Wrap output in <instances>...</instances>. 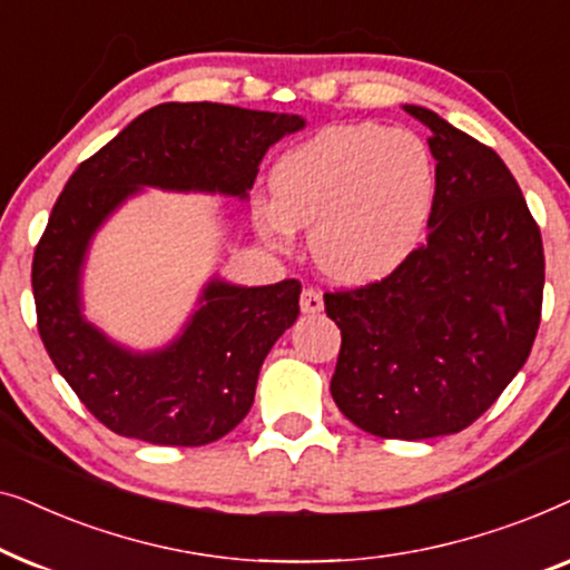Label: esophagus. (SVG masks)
Instances as JSON below:
<instances>
[{
    "label": "esophagus",
    "mask_w": 570,
    "mask_h": 570,
    "mask_svg": "<svg viewBox=\"0 0 570 570\" xmlns=\"http://www.w3.org/2000/svg\"><path fill=\"white\" fill-rule=\"evenodd\" d=\"M324 308V298L316 287H303L301 293V311L303 314H318Z\"/></svg>",
    "instance_id": "esophagus-1"
}]
</instances>
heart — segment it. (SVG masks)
Returning <instances> with one entry per match:
<instances>
[{
    "mask_svg": "<svg viewBox=\"0 0 570 570\" xmlns=\"http://www.w3.org/2000/svg\"><path fill=\"white\" fill-rule=\"evenodd\" d=\"M435 202L423 139L379 124H342L295 145L272 170V197L254 202L267 244L291 248L311 228V259L337 283H376L420 246Z\"/></svg>",
    "mask_w": 570,
    "mask_h": 570,
    "instance_id": "heart-1",
    "label": "heart"
}]
</instances>
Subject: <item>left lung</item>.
Returning <instances> with one entry per match:
<instances>
[{"instance_id":"8db88e82","label":"left lung","mask_w":570,"mask_h":570,"mask_svg":"<svg viewBox=\"0 0 570 570\" xmlns=\"http://www.w3.org/2000/svg\"><path fill=\"white\" fill-rule=\"evenodd\" d=\"M435 202L402 267L324 293L342 347L332 396L379 439L423 441L472 425L532 353L542 316V236L495 150L423 106Z\"/></svg>"}]
</instances>
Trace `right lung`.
Segmentation results:
<instances>
[{
  "label": "right lung",
  "mask_w": 570,
  "mask_h": 570,
  "mask_svg": "<svg viewBox=\"0 0 570 570\" xmlns=\"http://www.w3.org/2000/svg\"><path fill=\"white\" fill-rule=\"evenodd\" d=\"M303 127L295 114L160 104L69 176L33 256L38 334L108 431L155 446H205L230 433L252 410L264 357L301 314V283L240 287L213 277L170 345L135 353L82 316L96 230L142 186L246 199L264 153Z\"/></svg>",
  "instance_id": "1"
}]
</instances>
